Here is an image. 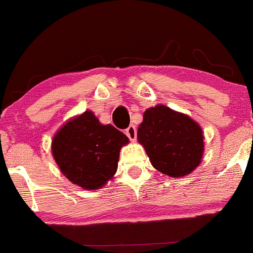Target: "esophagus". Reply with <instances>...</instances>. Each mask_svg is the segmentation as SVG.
Instances as JSON below:
<instances>
[{"mask_svg":"<svg viewBox=\"0 0 253 253\" xmlns=\"http://www.w3.org/2000/svg\"><path fill=\"white\" fill-rule=\"evenodd\" d=\"M126 134L131 141H135L136 140V127L134 126H129L126 129Z\"/></svg>","mask_w":253,"mask_h":253,"instance_id":"obj_1","label":"esophagus"}]
</instances>
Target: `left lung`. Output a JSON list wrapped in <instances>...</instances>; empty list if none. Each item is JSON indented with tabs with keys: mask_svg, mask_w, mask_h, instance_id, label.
I'll use <instances>...</instances> for the list:
<instances>
[{
	"mask_svg": "<svg viewBox=\"0 0 253 253\" xmlns=\"http://www.w3.org/2000/svg\"><path fill=\"white\" fill-rule=\"evenodd\" d=\"M202 132L189 117L160 104L144 113L137 140L155 169L171 177H182L201 164L204 150Z\"/></svg>",
	"mask_w": 253,
	"mask_h": 253,
	"instance_id": "8db88e82",
	"label": "left lung"
}]
</instances>
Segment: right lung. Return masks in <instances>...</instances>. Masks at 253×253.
<instances>
[{"label": "right lung", "mask_w": 253, "mask_h": 253, "mask_svg": "<svg viewBox=\"0 0 253 253\" xmlns=\"http://www.w3.org/2000/svg\"><path fill=\"white\" fill-rule=\"evenodd\" d=\"M129 139L111 124L102 126L92 112L65 124L52 140V155L69 181L98 189L116 174L119 151Z\"/></svg>", "instance_id": "obj_1"}]
</instances>
